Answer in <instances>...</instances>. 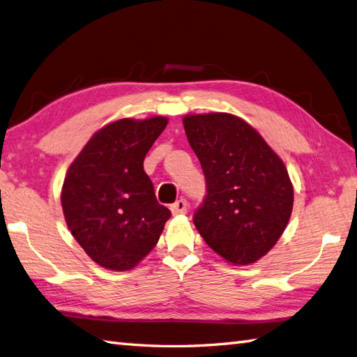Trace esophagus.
Here are the masks:
<instances>
[{
    "instance_id": "obj_1",
    "label": "esophagus",
    "mask_w": 357,
    "mask_h": 357,
    "mask_svg": "<svg viewBox=\"0 0 357 357\" xmlns=\"http://www.w3.org/2000/svg\"><path fill=\"white\" fill-rule=\"evenodd\" d=\"M187 206H188L187 200L185 199H179V200H176V202L170 206V211H172L173 215L185 214L187 213Z\"/></svg>"
}]
</instances>
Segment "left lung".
Here are the masks:
<instances>
[{
	"label": "left lung",
	"mask_w": 357,
	"mask_h": 357,
	"mask_svg": "<svg viewBox=\"0 0 357 357\" xmlns=\"http://www.w3.org/2000/svg\"><path fill=\"white\" fill-rule=\"evenodd\" d=\"M182 123L206 179L196 229L234 266L259 261L279 241L292 213L294 190L285 164L238 116L187 114Z\"/></svg>",
	"instance_id": "8db88e82"
}]
</instances>
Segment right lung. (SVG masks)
Here are the masks:
<instances>
[{"label":"right lung","instance_id":"add662e5","mask_svg":"<svg viewBox=\"0 0 357 357\" xmlns=\"http://www.w3.org/2000/svg\"><path fill=\"white\" fill-rule=\"evenodd\" d=\"M169 119L125 117L96 131L61 188L70 234L98 266L134 268L158 243L170 211L158 204L143 161Z\"/></svg>","mask_w":357,"mask_h":357}]
</instances>
